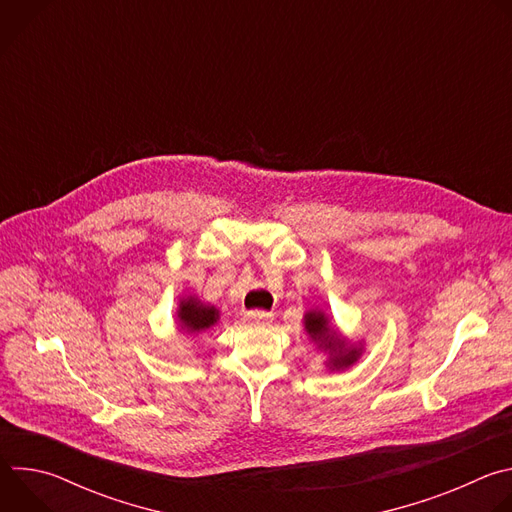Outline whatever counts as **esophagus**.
Wrapping results in <instances>:
<instances>
[{
	"label": "esophagus",
	"instance_id": "34e87169",
	"mask_svg": "<svg viewBox=\"0 0 512 512\" xmlns=\"http://www.w3.org/2000/svg\"><path fill=\"white\" fill-rule=\"evenodd\" d=\"M245 322L255 324V326H269L273 322V314L271 312H247L245 314Z\"/></svg>",
	"mask_w": 512,
	"mask_h": 512
}]
</instances>
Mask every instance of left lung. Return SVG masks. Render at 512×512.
I'll list each match as a JSON object with an SVG mask.
<instances>
[{
    "label": "left lung",
    "mask_w": 512,
    "mask_h": 512,
    "mask_svg": "<svg viewBox=\"0 0 512 512\" xmlns=\"http://www.w3.org/2000/svg\"><path fill=\"white\" fill-rule=\"evenodd\" d=\"M304 328L316 348L326 354V367L330 371H344L362 356V344H354L342 336L340 330L332 326L326 312L318 308L304 314Z\"/></svg>",
    "instance_id": "obj_1"
}]
</instances>
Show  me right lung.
<instances>
[{
  "label": "right lung",
  "mask_w": 512,
  "mask_h": 512,
  "mask_svg": "<svg viewBox=\"0 0 512 512\" xmlns=\"http://www.w3.org/2000/svg\"><path fill=\"white\" fill-rule=\"evenodd\" d=\"M176 318L182 332L202 334L221 320V312H218L216 306L200 302L196 296H186L180 298Z\"/></svg>",
  "instance_id": "obj_1"
}]
</instances>
